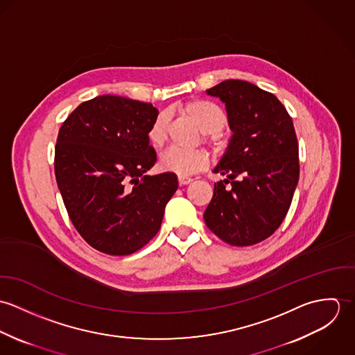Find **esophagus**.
<instances>
[{"label":"esophagus","instance_id":"1","mask_svg":"<svg viewBox=\"0 0 355 355\" xmlns=\"http://www.w3.org/2000/svg\"><path fill=\"white\" fill-rule=\"evenodd\" d=\"M178 182H179L180 186H186V184L191 183L193 179H191V178H187V176H179V178H178Z\"/></svg>","mask_w":355,"mask_h":355}]
</instances>
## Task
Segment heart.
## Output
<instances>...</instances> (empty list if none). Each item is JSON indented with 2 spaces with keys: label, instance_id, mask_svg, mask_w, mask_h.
Instances as JSON below:
<instances>
[{
  "label": "heart",
  "instance_id": "b5f03b06",
  "mask_svg": "<svg viewBox=\"0 0 355 355\" xmlns=\"http://www.w3.org/2000/svg\"><path fill=\"white\" fill-rule=\"evenodd\" d=\"M184 112L193 117L207 137V141L218 149L221 146L220 131L227 124V116L220 106L206 100H194L184 105ZM166 116L159 113L154 117L148 128V141L153 148L159 149L166 141ZM207 164V154L201 149L183 150L178 148L168 149L158 159V166L162 171L173 172L179 176H190L201 171Z\"/></svg>",
  "mask_w": 355,
  "mask_h": 355
}]
</instances>
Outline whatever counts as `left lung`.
<instances>
[{
    "label": "left lung",
    "instance_id": "left-lung-1",
    "mask_svg": "<svg viewBox=\"0 0 355 355\" xmlns=\"http://www.w3.org/2000/svg\"><path fill=\"white\" fill-rule=\"evenodd\" d=\"M225 103L234 135L213 169L214 183L203 218L231 246H252L283 223L300 179L298 139L284 105L246 80L230 79L206 90Z\"/></svg>",
    "mask_w": 355,
    "mask_h": 355
}]
</instances>
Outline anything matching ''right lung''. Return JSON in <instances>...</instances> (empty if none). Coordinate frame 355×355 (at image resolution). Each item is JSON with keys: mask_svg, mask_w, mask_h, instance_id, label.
Masks as SVG:
<instances>
[{"mask_svg": "<svg viewBox=\"0 0 355 355\" xmlns=\"http://www.w3.org/2000/svg\"><path fill=\"white\" fill-rule=\"evenodd\" d=\"M155 116L152 103L106 94L82 102L60 127L57 186L73 227L98 252L148 245L178 190L172 172L145 175L157 161L146 135Z\"/></svg>", "mask_w": 355, "mask_h": 355, "instance_id": "add662e5", "label": "right lung"}]
</instances>
